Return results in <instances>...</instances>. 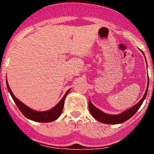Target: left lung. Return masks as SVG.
<instances>
[{"label":"left lung","instance_id":"left-lung-1","mask_svg":"<svg viewBox=\"0 0 154 154\" xmlns=\"http://www.w3.org/2000/svg\"><path fill=\"white\" fill-rule=\"evenodd\" d=\"M149 80V79H148ZM148 87L146 89V93H145L144 96L143 97V98L137 103L136 105L130 108L128 110L124 111V112L121 113L119 114H116V115H111V114H107L106 113L103 112L98 108H96L95 106H93V104L91 103V101L89 99V104H88V108H89V111L92 114V116L95 118V119H97L98 121H99L100 122L104 123V124H111V125H116V124H121L125 122V121L128 120L129 119L132 117L134 114L137 112V111L138 110L139 108L140 107V106L142 105L143 102L145 98H146V95L148 93Z\"/></svg>","mask_w":154,"mask_h":154}]
</instances>
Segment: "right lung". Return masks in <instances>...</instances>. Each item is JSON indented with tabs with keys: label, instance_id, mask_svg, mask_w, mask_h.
Returning <instances> with one entry per match:
<instances>
[{
	"label": "right lung",
	"instance_id": "add662e5",
	"mask_svg": "<svg viewBox=\"0 0 154 154\" xmlns=\"http://www.w3.org/2000/svg\"><path fill=\"white\" fill-rule=\"evenodd\" d=\"M6 85L7 88H8V92H9L11 95L12 98L14 100L15 103L17 104V107L19 108V109L20 110L21 112L24 114V116L27 118V119L33 120V121L35 122H51L54 121V120H56V119H58V118L59 117L61 112H62L65 98H66L67 94H68L69 92L70 91V90H68V91H66V93H65L64 96L63 97L62 99L60 100L59 103H58L56 106L53 108V109L45 111H36L31 109L30 108L27 107L26 106L24 105V103H22L19 99H17V98H16L14 95L13 93L11 91L7 80Z\"/></svg>",
	"mask_w": 154,
	"mask_h": 154
}]
</instances>
